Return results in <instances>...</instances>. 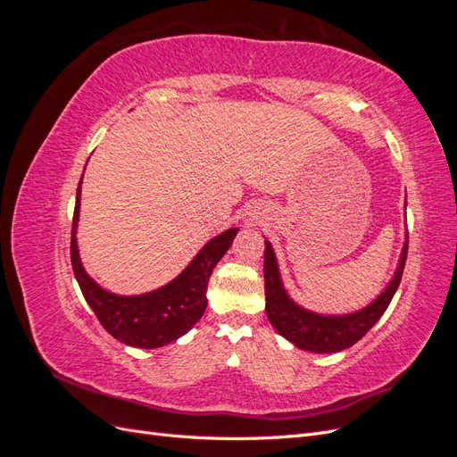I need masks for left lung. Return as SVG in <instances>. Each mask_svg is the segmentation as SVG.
<instances>
[{"label": "left lung", "mask_w": 457, "mask_h": 457, "mask_svg": "<svg viewBox=\"0 0 457 457\" xmlns=\"http://www.w3.org/2000/svg\"><path fill=\"white\" fill-rule=\"evenodd\" d=\"M406 255L408 240L404 242V250L403 255H400L393 280L383 289V294L378 299H373L368 307L353 314L324 316L303 309L289 299L280 278L278 262H276L272 245L265 240V265H262V270H265V311L269 322L282 337L292 341L295 347L303 351L337 353L349 349L358 339H362L368 334L373 324L383 316L386 307H389V303L398 289V284L403 280Z\"/></svg>", "instance_id": "left-lung-1"}]
</instances>
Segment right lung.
<instances>
[{
	"label": "right lung",
	"instance_id": "obj_1",
	"mask_svg": "<svg viewBox=\"0 0 457 457\" xmlns=\"http://www.w3.org/2000/svg\"><path fill=\"white\" fill-rule=\"evenodd\" d=\"M79 196L81 179L76 192L71 259L81 294L103 328L114 339L139 349H158L185 336L202 318L207 307V282L238 228L232 227L207 242L190 265L170 284L143 295H116L96 284L79 261L76 244Z\"/></svg>",
	"mask_w": 457,
	"mask_h": 457
}]
</instances>
